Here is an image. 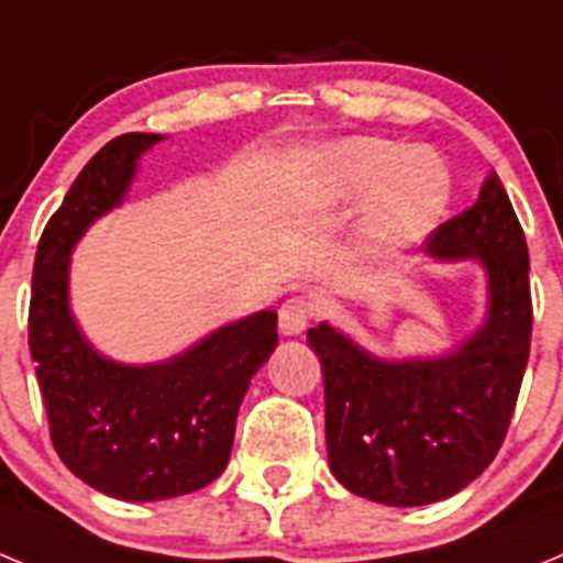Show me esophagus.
<instances>
[{"label":"esophagus","instance_id":"esophagus-1","mask_svg":"<svg viewBox=\"0 0 563 563\" xmlns=\"http://www.w3.org/2000/svg\"><path fill=\"white\" fill-rule=\"evenodd\" d=\"M312 316H316V307H312L310 298H287L282 310H278V330L285 332V335H298V332L307 330Z\"/></svg>","mask_w":563,"mask_h":563}]
</instances>
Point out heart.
Returning a JSON list of instances; mask_svg holds the SVG:
<instances>
[{"mask_svg": "<svg viewBox=\"0 0 563 563\" xmlns=\"http://www.w3.org/2000/svg\"><path fill=\"white\" fill-rule=\"evenodd\" d=\"M369 194V245L397 253L434 231L451 202V174L437 154L383 137H350L316 154L312 197L321 206H350Z\"/></svg>", "mask_w": 563, "mask_h": 563, "instance_id": "heart-1", "label": "heart"}]
</instances>
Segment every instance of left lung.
I'll use <instances>...</instances> for the list:
<instances>
[{"instance_id":"8db88e82","label":"left lung","mask_w":563,"mask_h":563,"mask_svg":"<svg viewBox=\"0 0 563 563\" xmlns=\"http://www.w3.org/2000/svg\"><path fill=\"white\" fill-rule=\"evenodd\" d=\"M426 251L479 258L487 273L485 324L460 350L386 363L330 324L307 332L324 372L332 474L352 494L395 507L449 499L494 462L533 335L525 231L496 174L474 206L426 239Z\"/></svg>"}]
</instances>
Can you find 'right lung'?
I'll return each instance as SVG.
<instances>
[{"mask_svg": "<svg viewBox=\"0 0 563 563\" xmlns=\"http://www.w3.org/2000/svg\"><path fill=\"white\" fill-rule=\"evenodd\" d=\"M157 141L121 134L84 166L38 239L27 316L53 449L78 479L123 501L191 494L225 471L242 397L278 343L273 310L152 366L107 361L78 332L67 305L69 253L98 217L121 206L137 157Z\"/></svg>", "mask_w": 563, "mask_h": 563, "instance_id": "1", "label": "right lung"}]
</instances>
